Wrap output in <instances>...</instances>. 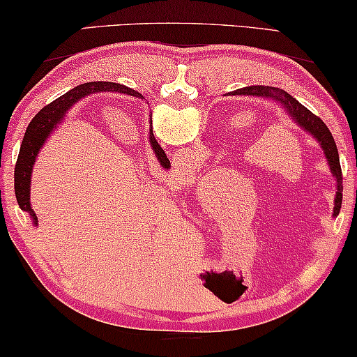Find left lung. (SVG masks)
<instances>
[{
	"instance_id": "obj_1",
	"label": "left lung",
	"mask_w": 357,
	"mask_h": 357,
	"mask_svg": "<svg viewBox=\"0 0 357 357\" xmlns=\"http://www.w3.org/2000/svg\"><path fill=\"white\" fill-rule=\"evenodd\" d=\"M229 95H251V96H262V98H273L278 102H282L288 114H290L298 126H301L304 130H307L311 135L317 138V142L322 146L327 161L332 169V174L337 178V196H335V208L333 215L340 214L342 209V199H343V182H342V167H340V156L338 149L332 133L327 128V126L322 122V119L314 116L307 107H304L296 98H293L290 93L283 91L275 86H264V85H255V86H245V89L235 90L229 93Z\"/></svg>"
}]
</instances>
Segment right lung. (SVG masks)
I'll use <instances>...</instances> for the list:
<instances>
[{"instance_id": "right-lung-1", "label": "right lung", "mask_w": 357, "mask_h": 357, "mask_svg": "<svg viewBox=\"0 0 357 357\" xmlns=\"http://www.w3.org/2000/svg\"><path fill=\"white\" fill-rule=\"evenodd\" d=\"M122 91L127 93V95H133V96H140L137 91H133L130 89L123 85H116V84H107V82H90V84H84L75 86L63 95L58 100H54L51 105L45 106L37 116L33 117V121L29 123L27 132H25V137L22 140V144H20V151H19V158H17V164H15V170H14V190H15V198H17L19 208L22 211H27L32 215L33 224L37 225V215L30 208V177H32V167L35 164V158L40 151V148L43 146V143L46 138H48V133L53 130L56 123H58L61 119H63L64 112L67 109H70L72 105H75L80 98H84L85 95H89L91 91ZM153 128V127H151ZM151 132V144L154 149V154L161 162V166L164 169L170 167V161L164 153V149L159 146L158 142L154 140L153 137V130Z\"/></svg>"}]
</instances>
